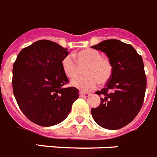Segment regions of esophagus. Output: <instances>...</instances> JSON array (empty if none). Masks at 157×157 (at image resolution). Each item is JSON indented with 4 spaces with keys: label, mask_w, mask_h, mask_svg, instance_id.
<instances>
[{
    "label": "esophagus",
    "mask_w": 157,
    "mask_h": 157,
    "mask_svg": "<svg viewBox=\"0 0 157 157\" xmlns=\"http://www.w3.org/2000/svg\"><path fill=\"white\" fill-rule=\"evenodd\" d=\"M79 96L80 97H88L90 96V93L88 92H84V91H80L79 92Z\"/></svg>",
    "instance_id": "obj_1"
}]
</instances>
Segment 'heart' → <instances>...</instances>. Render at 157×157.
Wrapping results in <instances>:
<instances>
[{"label":"heart","instance_id":"heart-1","mask_svg":"<svg viewBox=\"0 0 157 157\" xmlns=\"http://www.w3.org/2000/svg\"><path fill=\"white\" fill-rule=\"evenodd\" d=\"M75 58L76 61L68 55L61 61L64 74L69 78H74L71 82L74 87L82 91H89L95 88L99 82L105 84L112 77L113 71L112 62L108 57H102L101 52L97 50L91 48L81 50L75 54ZM85 66V74L86 75L76 78L81 71L80 68Z\"/></svg>","mask_w":157,"mask_h":157}]
</instances>
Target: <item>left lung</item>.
Masks as SVG:
<instances>
[{
	"label": "left lung",
	"instance_id": "8db88e82",
	"mask_svg": "<svg viewBox=\"0 0 157 157\" xmlns=\"http://www.w3.org/2000/svg\"><path fill=\"white\" fill-rule=\"evenodd\" d=\"M91 48L105 52L113 66L105 87L96 91L101 102L91 109V115L103 128L121 129L135 119L144 104L147 78L142 57L131 45L117 40H107Z\"/></svg>",
	"mask_w": 157,
	"mask_h": 157
}]
</instances>
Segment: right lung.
Returning <instances> with one entry per match:
<instances>
[{
    "instance_id": "1",
    "label": "right lung",
    "mask_w": 157,
    "mask_h": 157,
    "mask_svg": "<svg viewBox=\"0 0 157 157\" xmlns=\"http://www.w3.org/2000/svg\"><path fill=\"white\" fill-rule=\"evenodd\" d=\"M66 48L47 40L36 41L21 50L13 66V91L19 109L27 118L41 126L65 120L79 96L69 79L61 61Z\"/></svg>"
}]
</instances>
